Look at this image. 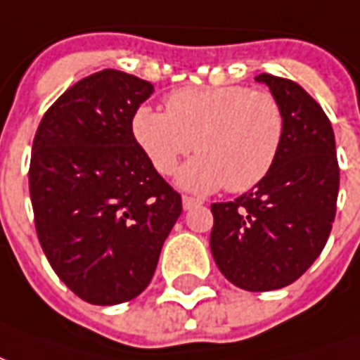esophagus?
I'll list each match as a JSON object with an SVG mask.
<instances>
[{
  "label": "esophagus",
  "instance_id": "esophagus-1",
  "mask_svg": "<svg viewBox=\"0 0 360 360\" xmlns=\"http://www.w3.org/2000/svg\"><path fill=\"white\" fill-rule=\"evenodd\" d=\"M201 205V201L195 198H188V195H184L182 198V207H184V211H190V209H193V207H198Z\"/></svg>",
  "mask_w": 360,
  "mask_h": 360
}]
</instances>
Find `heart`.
<instances>
[{
	"instance_id": "obj_1",
	"label": "heart",
	"mask_w": 360,
	"mask_h": 360,
	"mask_svg": "<svg viewBox=\"0 0 360 360\" xmlns=\"http://www.w3.org/2000/svg\"><path fill=\"white\" fill-rule=\"evenodd\" d=\"M130 128L161 174H172L193 148L199 151L178 172L184 190L211 193L226 186L230 191H245L261 182L276 161L284 112L269 91L190 86L167 97V111L140 105Z\"/></svg>"
}]
</instances>
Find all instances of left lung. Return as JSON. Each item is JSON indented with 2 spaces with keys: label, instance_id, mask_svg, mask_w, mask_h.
Listing matches in <instances>:
<instances>
[{
  "label": "left lung",
  "instance_id": "obj_1",
  "mask_svg": "<svg viewBox=\"0 0 360 360\" xmlns=\"http://www.w3.org/2000/svg\"><path fill=\"white\" fill-rule=\"evenodd\" d=\"M284 112L272 169L234 201L212 203L211 253L220 272L248 291L295 282L324 249L335 217L340 167L326 112L299 84L255 76Z\"/></svg>",
  "mask_w": 360,
  "mask_h": 360
}]
</instances>
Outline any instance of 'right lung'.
<instances>
[{"mask_svg":"<svg viewBox=\"0 0 360 360\" xmlns=\"http://www.w3.org/2000/svg\"><path fill=\"white\" fill-rule=\"evenodd\" d=\"M153 84L105 69L44 115L30 157L38 240L55 274L91 305L138 297L157 269L182 198L132 136Z\"/></svg>","mask_w":360,"mask_h":360,"instance_id":"obj_1","label":"right lung"}]
</instances>
